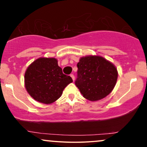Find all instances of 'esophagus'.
I'll use <instances>...</instances> for the list:
<instances>
[{"label":"esophagus","mask_w":147,"mask_h":147,"mask_svg":"<svg viewBox=\"0 0 147 147\" xmlns=\"http://www.w3.org/2000/svg\"><path fill=\"white\" fill-rule=\"evenodd\" d=\"M70 76L71 77V78H72V80H73V81H74V80H75V77H74V74H71Z\"/></svg>","instance_id":"1"}]
</instances>
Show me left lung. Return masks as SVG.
I'll return each mask as SVG.
<instances>
[{
    "instance_id": "8db88e82",
    "label": "left lung",
    "mask_w": 147,
    "mask_h": 147,
    "mask_svg": "<svg viewBox=\"0 0 147 147\" xmlns=\"http://www.w3.org/2000/svg\"><path fill=\"white\" fill-rule=\"evenodd\" d=\"M75 84L84 98L95 101L106 97L115 88L118 78L115 65L105 58L89 55L80 59Z\"/></svg>"
}]
</instances>
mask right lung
Masks as SVG:
<instances>
[{
  "label": "right lung",
  "instance_id": "obj_1",
  "mask_svg": "<svg viewBox=\"0 0 147 147\" xmlns=\"http://www.w3.org/2000/svg\"><path fill=\"white\" fill-rule=\"evenodd\" d=\"M73 82L63 73L55 58L41 57L34 61L24 74V85L35 100L50 104L62 95L64 88Z\"/></svg>",
  "mask_w": 147,
  "mask_h": 147
}]
</instances>
